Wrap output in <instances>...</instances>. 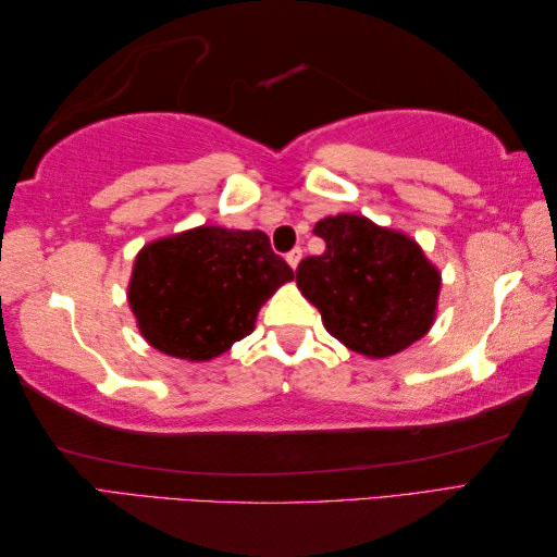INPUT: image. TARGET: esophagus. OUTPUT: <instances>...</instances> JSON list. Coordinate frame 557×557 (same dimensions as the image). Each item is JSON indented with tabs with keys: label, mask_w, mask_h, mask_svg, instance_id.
I'll return each mask as SVG.
<instances>
[{
	"label": "esophagus",
	"mask_w": 557,
	"mask_h": 557,
	"mask_svg": "<svg viewBox=\"0 0 557 557\" xmlns=\"http://www.w3.org/2000/svg\"><path fill=\"white\" fill-rule=\"evenodd\" d=\"M301 256H304L301 248H294V251H289V253H287V263H289V268H292V270H297V268H299V263H301Z\"/></svg>",
	"instance_id": "1"
}]
</instances>
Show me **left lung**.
<instances>
[{"mask_svg": "<svg viewBox=\"0 0 557 557\" xmlns=\"http://www.w3.org/2000/svg\"><path fill=\"white\" fill-rule=\"evenodd\" d=\"M313 234L325 251L301 260L297 287L330 335L363 357L387 359L429 333L441 270L411 236L351 212L323 218Z\"/></svg>", "mask_w": 557, "mask_h": 557, "instance_id": "left-lung-1", "label": "left lung"}]
</instances>
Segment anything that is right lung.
I'll list each match as a JSON object with an SVG mask.
<instances>
[{
    "label": "right lung",
    "mask_w": 557,
    "mask_h": 557,
    "mask_svg": "<svg viewBox=\"0 0 557 557\" xmlns=\"http://www.w3.org/2000/svg\"><path fill=\"white\" fill-rule=\"evenodd\" d=\"M292 280L265 232L200 224L140 248L126 297L150 347L210 361L251 335L260 306Z\"/></svg>",
    "instance_id": "right-lung-1"
}]
</instances>
